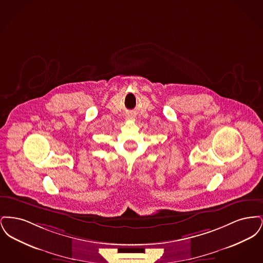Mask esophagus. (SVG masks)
Returning <instances> with one entry per match:
<instances>
[{"instance_id":"1","label":"esophagus","mask_w":263,"mask_h":263,"mask_svg":"<svg viewBox=\"0 0 263 263\" xmlns=\"http://www.w3.org/2000/svg\"><path fill=\"white\" fill-rule=\"evenodd\" d=\"M128 117H132V116H131V115H128Z\"/></svg>"}]
</instances>
